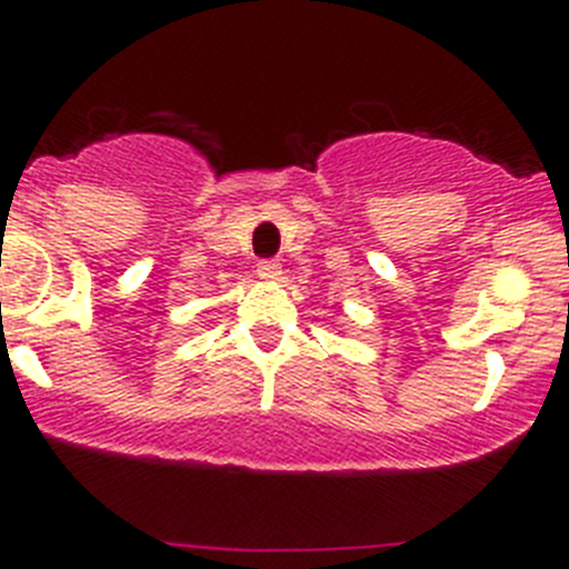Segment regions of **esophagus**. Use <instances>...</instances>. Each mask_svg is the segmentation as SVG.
I'll use <instances>...</instances> for the list:
<instances>
[{
  "mask_svg": "<svg viewBox=\"0 0 569 569\" xmlns=\"http://www.w3.org/2000/svg\"><path fill=\"white\" fill-rule=\"evenodd\" d=\"M256 273L264 281H276L281 279V264L279 261H259V270H256Z\"/></svg>",
  "mask_w": 569,
  "mask_h": 569,
  "instance_id": "34e87169",
  "label": "esophagus"
}]
</instances>
